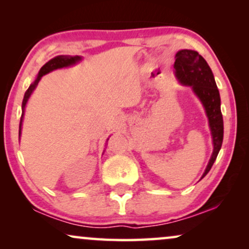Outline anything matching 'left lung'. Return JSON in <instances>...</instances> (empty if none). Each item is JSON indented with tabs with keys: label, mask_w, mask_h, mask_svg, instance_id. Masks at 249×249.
<instances>
[{
	"label": "left lung",
	"mask_w": 249,
	"mask_h": 249,
	"mask_svg": "<svg viewBox=\"0 0 249 249\" xmlns=\"http://www.w3.org/2000/svg\"><path fill=\"white\" fill-rule=\"evenodd\" d=\"M176 76L182 85L190 86L202 102L213 138V153L202 178L212 168L223 142V118L221 113V100L212 70L202 55L196 51L181 50L176 54Z\"/></svg>",
	"instance_id": "obj_1"
}]
</instances>
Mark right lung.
Instances as JSON below:
<instances>
[{"mask_svg":"<svg viewBox=\"0 0 249 249\" xmlns=\"http://www.w3.org/2000/svg\"><path fill=\"white\" fill-rule=\"evenodd\" d=\"M81 60L80 56H70V55H59V56H55L54 59L50 60L49 62L44 64V66L40 68L39 72H38V76H37L36 80L34 81V83L30 85L28 89L26 90L25 93V96H23V100H22V114H21V119H20V124H19V137L20 135H21V125H22V119H23V113H25V107H26V104L27 102H28V98L30 97V95H32L33 90L35 89L37 84H38V81L40 80V78H42L44 74L51 72V71L55 70V69H60V68H64V67H69V66H72V64H76L77 62H79Z\"/></svg>","mask_w":249,"mask_h":249,"instance_id":"add662e5","label":"right lung"}]
</instances>
